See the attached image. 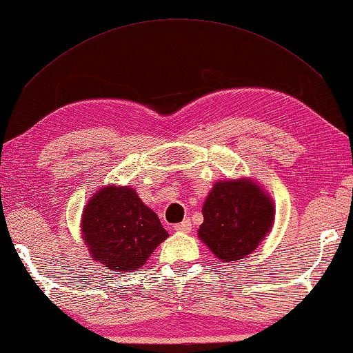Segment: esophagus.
Segmentation results:
<instances>
[{
  "instance_id": "34e87169",
  "label": "esophagus",
  "mask_w": 353,
  "mask_h": 353,
  "mask_svg": "<svg viewBox=\"0 0 353 353\" xmlns=\"http://www.w3.org/2000/svg\"><path fill=\"white\" fill-rule=\"evenodd\" d=\"M175 230L176 231H183V233H189V231L192 230V223H190L189 219H186V221L176 223L175 225Z\"/></svg>"
}]
</instances>
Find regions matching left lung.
I'll list each match as a JSON object with an SVG mask.
<instances>
[{
    "label": "left lung",
    "mask_w": 353,
    "mask_h": 353,
    "mask_svg": "<svg viewBox=\"0 0 353 353\" xmlns=\"http://www.w3.org/2000/svg\"><path fill=\"white\" fill-rule=\"evenodd\" d=\"M199 238L225 263L244 259L261 244L274 223V201L247 178L214 184L203 203Z\"/></svg>",
    "instance_id": "8db88e82"
}]
</instances>
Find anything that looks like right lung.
Segmentation results:
<instances>
[{"mask_svg": "<svg viewBox=\"0 0 353 353\" xmlns=\"http://www.w3.org/2000/svg\"><path fill=\"white\" fill-rule=\"evenodd\" d=\"M81 233L94 261L117 272H132L145 264L167 239L156 212L130 186H106L88 201Z\"/></svg>", "mask_w": 353, "mask_h": 353, "instance_id": "obj_1", "label": "right lung"}]
</instances>
